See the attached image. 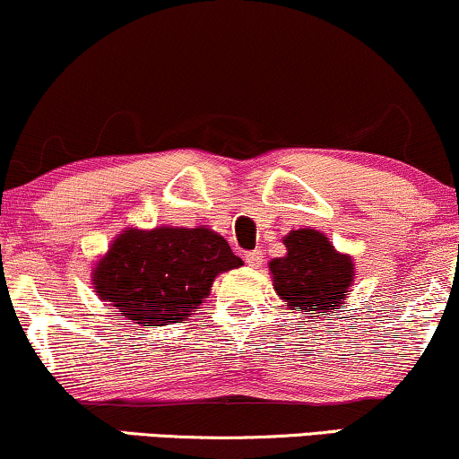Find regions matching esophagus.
<instances>
[{
	"label": "esophagus",
	"mask_w": 459,
	"mask_h": 459,
	"mask_svg": "<svg viewBox=\"0 0 459 459\" xmlns=\"http://www.w3.org/2000/svg\"><path fill=\"white\" fill-rule=\"evenodd\" d=\"M244 261H246L247 264H250V267L258 269V267H263V263H264V256H263V252L254 250V252H246Z\"/></svg>",
	"instance_id": "esophagus-1"
}]
</instances>
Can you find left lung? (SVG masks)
I'll return each mask as SVG.
<instances>
[{
  "label": "left lung",
  "mask_w": 459,
  "mask_h": 459,
  "mask_svg": "<svg viewBox=\"0 0 459 459\" xmlns=\"http://www.w3.org/2000/svg\"><path fill=\"white\" fill-rule=\"evenodd\" d=\"M286 256L273 258V289L297 312H338L352 282V261L338 254L323 233L312 229L292 230L284 237Z\"/></svg>",
  "instance_id": "left-lung-1"
}]
</instances>
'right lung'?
Here are the masks:
<instances>
[{
	"label": "right lung",
	"instance_id": "add662e5",
	"mask_svg": "<svg viewBox=\"0 0 459 459\" xmlns=\"http://www.w3.org/2000/svg\"><path fill=\"white\" fill-rule=\"evenodd\" d=\"M241 264L209 229H130L93 273L96 292L143 327L179 323L198 310L218 273Z\"/></svg>",
	"mask_w": 459,
	"mask_h": 459
}]
</instances>
